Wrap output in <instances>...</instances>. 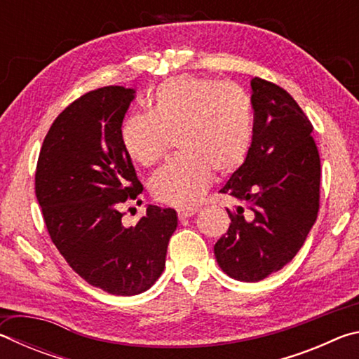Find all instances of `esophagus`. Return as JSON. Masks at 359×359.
<instances>
[{
    "label": "esophagus",
    "mask_w": 359,
    "mask_h": 359,
    "mask_svg": "<svg viewBox=\"0 0 359 359\" xmlns=\"http://www.w3.org/2000/svg\"><path fill=\"white\" fill-rule=\"evenodd\" d=\"M196 209H182V210H179L177 212V215H179V220H187V218H190V217H193L194 214H196Z\"/></svg>",
    "instance_id": "esophagus-1"
}]
</instances>
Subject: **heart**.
<instances>
[{"label": "heart", "instance_id": "heart-1", "mask_svg": "<svg viewBox=\"0 0 359 359\" xmlns=\"http://www.w3.org/2000/svg\"><path fill=\"white\" fill-rule=\"evenodd\" d=\"M175 136L180 155L150 179L156 201L194 208L217 171L234 172L252 145L253 111L244 88L188 74L161 82L151 93L149 115L135 114L120 128L121 145L133 161L151 166Z\"/></svg>", "mask_w": 359, "mask_h": 359}]
</instances>
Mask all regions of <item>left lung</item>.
I'll return each mask as SVG.
<instances>
[{
    "label": "left lung",
    "mask_w": 359,
    "mask_h": 359,
    "mask_svg": "<svg viewBox=\"0 0 359 359\" xmlns=\"http://www.w3.org/2000/svg\"><path fill=\"white\" fill-rule=\"evenodd\" d=\"M252 145L222 193L239 205L214 247L224 274L259 282L296 257L317 220L320 155L313 126L278 85L253 77Z\"/></svg>",
    "instance_id": "1"
}]
</instances>
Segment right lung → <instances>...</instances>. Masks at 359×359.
<instances>
[{
	"label": "right lung",
	"instance_id": "1",
	"mask_svg": "<svg viewBox=\"0 0 359 359\" xmlns=\"http://www.w3.org/2000/svg\"><path fill=\"white\" fill-rule=\"evenodd\" d=\"M135 95L111 85L76 100L52 123L36 168L52 242L85 282L115 296L144 293L158 280L177 228L175 210L158 205H147L136 226L121 223L120 204L142 191L120 141Z\"/></svg>",
	"mask_w": 359,
	"mask_h": 359
}]
</instances>
